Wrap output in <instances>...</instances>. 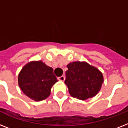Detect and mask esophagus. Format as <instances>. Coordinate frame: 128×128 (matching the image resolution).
Here are the masks:
<instances>
[{"mask_svg": "<svg viewBox=\"0 0 128 128\" xmlns=\"http://www.w3.org/2000/svg\"><path fill=\"white\" fill-rule=\"evenodd\" d=\"M58 79L59 80H60V81H62V82H63V81H64V80H65V76H60V77H58Z\"/></svg>", "mask_w": 128, "mask_h": 128, "instance_id": "esophagus-1", "label": "esophagus"}]
</instances>
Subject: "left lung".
<instances>
[{"mask_svg":"<svg viewBox=\"0 0 128 128\" xmlns=\"http://www.w3.org/2000/svg\"><path fill=\"white\" fill-rule=\"evenodd\" d=\"M67 68L64 83L72 97L84 100L94 97L100 90L104 78L97 68L80 62L70 63Z\"/></svg>","mask_w":128,"mask_h":128,"instance_id":"1","label":"left lung"}]
</instances>
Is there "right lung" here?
<instances>
[{"mask_svg":"<svg viewBox=\"0 0 128 128\" xmlns=\"http://www.w3.org/2000/svg\"><path fill=\"white\" fill-rule=\"evenodd\" d=\"M57 81L53 69L42 61L27 64L18 75L20 89L34 101H41L48 98L51 88Z\"/></svg>","mask_w":128,"mask_h":128,"instance_id":"obj_1","label":"right lung"}]
</instances>
